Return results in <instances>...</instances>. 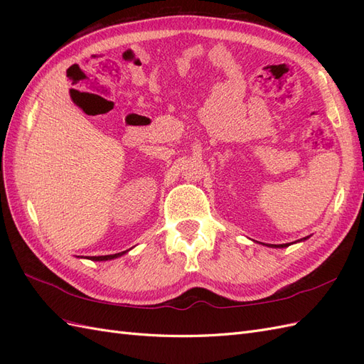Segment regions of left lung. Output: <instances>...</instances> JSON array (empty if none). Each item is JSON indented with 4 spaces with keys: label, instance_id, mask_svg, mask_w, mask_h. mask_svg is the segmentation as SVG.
<instances>
[{
    "label": "left lung",
    "instance_id": "left-lung-1",
    "mask_svg": "<svg viewBox=\"0 0 364 364\" xmlns=\"http://www.w3.org/2000/svg\"><path fill=\"white\" fill-rule=\"evenodd\" d=\"M306 238H310V237H305V238H301V240H297V241H304V240H306ZM297 241H294V243H297ZM291 243H285V245H266V246H269V247H277V249H282V247H289Z\"/></svg>",
    "mask_w": 364,
    "mask_h": 364
}]
</instances>
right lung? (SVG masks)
I'll list each match as a JSON object with an SVG mask.
<instances>
[{
	"label": "right lung",
	"mask_w": 364,
	"mask_h": 364,
	"mask_svg": "<svg viewBox=\"0 0 364 364\" xmlns=\"http://www.w3.org/2000/svg\"><path fill=\"white\" fill-rule=\"evenodd\" d=\"M129 250H124V252H119V253H114V255H103V257H91V258H87V259H91V261H111V259H115V258H119V257H123L124 253H127Z\"/></svg>",
	"instance_id": "obj_1"
}]
</instances>
